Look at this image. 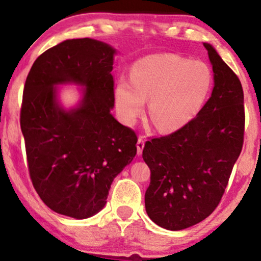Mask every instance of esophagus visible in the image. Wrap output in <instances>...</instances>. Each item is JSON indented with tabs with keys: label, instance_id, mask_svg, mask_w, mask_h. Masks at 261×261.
Instances as JSON below:
<instances>
[{
	"label": "esophagus",
	"instance_id": "1",
	"mask_svg": "<svg viewBox=\"0 0 261 261\" xmlns=\"http://www.w3.org/2000/svg\"><path fill=\"white\" fill-rule=\"evenodd\" d=\"M145 147V140L142 137H139L137 142V149H138V155H140L142 153V149Z\"/></svg>",
	"mask_w": 261,
	"mask_h": 261
}]
</instances>
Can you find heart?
Instances as JSON below:
<instances>
[{
  "instance_id": "obj_1",
  "label": "heart",
  "mask_w": 261,
  "mask_h": 261,
  "mask_svg": "<svg viewBox=\"0 0 261 261\" xmlns=\"http://www.w3.org/2000/svg\"><path fill=\"white\" fill-rule=\"evenodd\" d=\"M213 87L208 64L164 53L147 56L134 64L132 80L121 77L115 105L121 119L133 123L149 99V117L164 133L178 130L199 113Z\"/></svg>"
}]
</instances>
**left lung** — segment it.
Wrapping results in <instances>:
<instances>
[{"label": "left lung", "instance_id": "1", "mask_svg": "<svg viewBox=\"0 0 261 261\" xmlns=\"http://www.w3.org/2000/svg\"><path fill=\"white\" fill-rule=\"evenodd\" d=\"M212 96L187 126L146 141L142 158L151 170L146 213L169 230H181L208 217L222 198L244 145L241 82L210 44Z\"/></svg>", "mask_w": 261, "mask_h": 261}]
</instances>
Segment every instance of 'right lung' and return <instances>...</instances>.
Instances as JSON below:
<instances>
[{
	"label": "right lung",
	"mask_w": 261,
	"mask_h": 261,
	"mask_svg": "<svg viewBox=\"0 0 261 261\" xmlns=\"http://www.w3.org/2000/svg\"><path fill=\"white\" fill-rule=\"evenodd\" d=\"M116 51L94 39L48 48L31 67L20 124L30 176L42 202L73 219L97 214L114 178L137 154V134L112 115ZM85 87L80 105L64 110L56 85Z\"/></svg>",
	"instance_id": "1"
}]
</instances>
